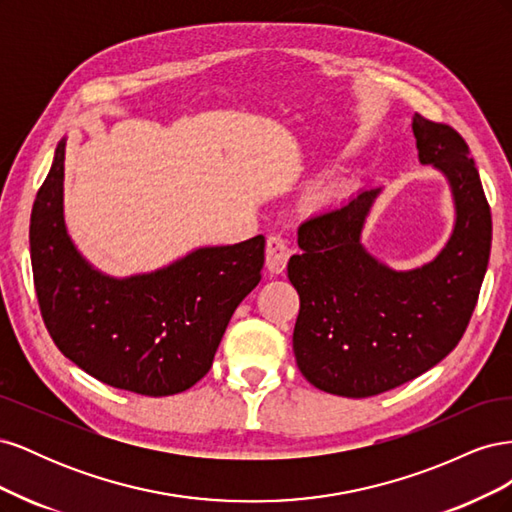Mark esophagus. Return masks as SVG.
<instances>
[{
  "mask_svg": "<svg viewBox=\"0 0 512 512\" xmlns=\"http://www.w3.org/2000/svg\"><path fill=\"white\" fill-rule=\"evenodd\" d=\"M267 269L271 273H282L288 265V258L292 254L288 241L282 235H271L267 239Z\"/></svg>",
  "mask_w": 512,
  "mask_h": 512,
  "instance_id": "esophagus-1",
  "label": "esophagus"
}]
</instances>
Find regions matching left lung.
<instances>
[{"label": "left lung", "instance_id": "8db88e82", "mask_svg": "<svg viewBox=\"0 0 512 512\" xmlns=\"http://www.w3.org/2000/svg\"><path fill=\"white\" fill-rule=\"evenodd\" d=\"M418 160L451 181L457 222L438 258L393 271L371 258L361 230L380 190L322 211L299 226L288 262L299 292L294 359L316 389L371 397L414 380L455 350L468 329L491 252V209L468 143L446 123L414 113Z\"/></svg>", "mask_w": 512, "mask_h": 512}]
</instances>
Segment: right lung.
I'll list each match as a JSON object with an SVG mask.
<instances>
[{"label":"right lung","mask_w":512,"mask_h":512,"mask_svg":"<svg viewBox=\"0 0 512 512\" xmlns=\"http://www.w3.org/2000/svg\"><path fill=\"white\" fill-rule=\"evenodd\" d=\"M61 185L64 141L29 224L36 297L55 346L115 389L147 397L190 389L211 369L237 305L260 282L265 237L203 247L162 271L113 280L74 250Z\"/></svg>","instance_id":"1"}]
</instances>
